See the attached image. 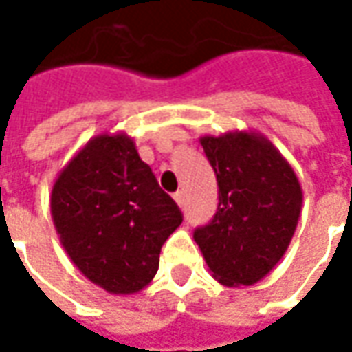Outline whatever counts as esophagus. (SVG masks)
<instances>
[{"mask_svg":"<svg viewBox=\"0 0 352 352\" xmlns=\"http://www.w3.org/2000/svg\"><path fill=\"white\" fill-rule=\"evenodd\" d=\"M174 199H176V204H178L180 208H184V192H176V194H174Z\"/></svg>","mask_w":352,"mask_h":352,"instance_id":"1","label":"esophagus"}]
</instances>
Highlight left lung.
<instances>
[{"mask_svg":"<svg viewBox=\"0 0 352 352\" xmlns=\"http://www.w3.org/2000/svg\"><path fill=\"white\" fill-rule=\"evenodd\" d=\"M215 170L219 204L194 239L223 286L263 280L290 245L302 211V186L288 160L258 133L201 137Z\"/></svg>","mask_w":352,"mask_h":352,"instance_id":"8db88e82","label":"left lung"}]
</instances>
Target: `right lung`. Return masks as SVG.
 <instances>
[{"instance_id": "add662e5", "label": "right lung", "mask_w": 352, "mask_h": 352, "mask_svg": "<svg viewBox=\"0 0 352 352\" xmlns=\"http://www.w3.org/2000/svg\"><path fill=\"white\" fill-rule=\"evenodd\" d=\"M50 213L78 270L109 294L142 290L182 211L125 133L98 135L62 168Z\"/></svg>"}]
</instances>
